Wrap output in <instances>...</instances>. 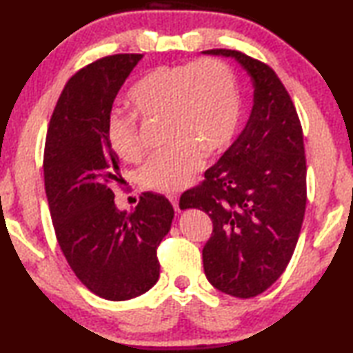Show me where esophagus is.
Instances as JSON below:
<instances>
[{
    "instance_id": "esophagus-1",
    "label": "esophagus",
    "mask_w": 353,
    "mask_h": 353,
    "mask_svg": "<svg viewBox=\"0 0 353 353\" xmlns=\"http://www.w3.org/2000/svg\"><path fill=\"white\" fill-rule=\"evenodd\" d=\"M170 201H171V204H172V207H174V210L176 212H181V208H179V198L176 194H171L170 196Z\"/></svg>"
}]
</instances>
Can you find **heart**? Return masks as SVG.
I'll return each mask as SVG.
<instances>
[{"label":"heart","mask_w":353,"mask_h":353,"mask_svg":"<svg viewBox=\"0 0 353 353\" xmlns=\"http://www.w3.org/2000/svg\"><path fill=\"white\" fill-rule=\"evenodd\" d=\"M128 101L143 118L165 117V151L149 155L139 181L160 193H174L194 181L207 157L227 151L241 124V98L230 67L219 59L163 65L139 77ZM105 137L119 159L140 157L135 115L112 112Z\"/></svg>","instance_id":"heart-1"}]
</instances>
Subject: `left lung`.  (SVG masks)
Listing matches in <instances>:
<instances>
[{"label": "left lung", "mask_w": 353, "mask_h": 353, "mask_svg": "<svg viewBox=\"0 0 353 353\" xmlns=\"http://www.w3.org/2000/svg\"><path fill=\"white\" fill-rule=\"evenodd\" d=\"M202 54L235 59L252 81L254 104L241 134L205 171L202 185L185 191L179 207L212 218V236L202 249L208 282L249 299L282 276L301 234L307 204L302 128L271 67L234 50Z\"/></svg>", "instance_id": "8db88e82"}]
</instances>
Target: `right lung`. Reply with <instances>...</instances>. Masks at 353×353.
<instances>
[{"label":"right lung","instance_id":"1","mask_svg":"<svg viewBox=\"0 0 353 353\" xmlns=\"http://www.w3.org/2000/svg\"><path fill=\"white\" fill-rule=\"evenodd\" d=\"M141 59L109 56L77 71L57 101L45 145V191L59 246L88 290L115 302L157 283V246L174 218L171 202L155 193H143L132 212L119 210L109 185L118 182L119 159L107 141V117Z\"/></svg>","mask_w":353,"mask_h":353}]
</instances>
